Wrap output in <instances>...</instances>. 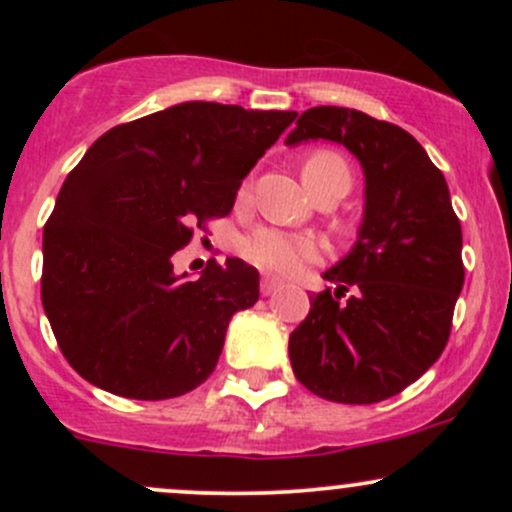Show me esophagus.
Listing matches in <instances>:
<instances>
[{
  "label": "esophagus",
  "instance_id": "34e87169",
  "mask_svg": "<svg viewBox=\"0 0 512 512\" xmlns=\"http://www.w3.org/2000/svg\"><path fill=\"white\" fill-rule=\"evenodd\" d=\"M281 286V281L279 279H274V276H264L262 279V296H272V293L279 289Z\"/></svg>",
  "mask_w": 512,
  "mask_h": 512
}]
</instances>
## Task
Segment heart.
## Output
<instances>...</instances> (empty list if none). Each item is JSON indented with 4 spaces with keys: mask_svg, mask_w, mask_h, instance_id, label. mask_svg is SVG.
<instances>
[{
    "mask_svg": "<svg viewBox=\"0 0 512 512\" xmlns=\"http://www.w3.org/2000/svg\"><path fill=\"white\" fill-rule=\"evenodd\" d=\"M303 182L315 197H344L354 182L349 161L334 149H315L303 161ZM250 195V187L240 190V199ZM315 243L303 236L279 231V228H257L243 240V255L260 269L274 274H289L298 264L315 257Z\"/></svg>",
    "mask_w": 512,
    "mask_h": 512,
    "instance_id": "obj_1",
    "label": "heart"
}]
</instances>
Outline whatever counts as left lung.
<instances>
[{
	"instance_id": "8db88e82",
	"label": "left lung",
	"mask_w": 512,
	"mask_h": 512,
	"mask_svg": "<svg viewBox=\"0 0 512 512\" xmlns=\"http://www.w3.org/2000/svg\"><path fill=\"white\" fill-rule=\"evenodd\" d=\"M344 144L366 173V216L354 250L310 296L289 339L298 383L339 404H375L419 380L443 354L464 284L462 226L448 182L424 146L392 122L320 105L286 144Z\"/></svg>"
}]
</instances>
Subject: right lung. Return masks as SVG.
<instances>
[{
  "instance_id": "right-lung-1",
  "label": "right lung",
  "mask_w": 512,
  "mask_h": 512,
  "mask_svg": "<svg viewBox=\"0 0 512 512\" xmlns=\"http://www.w3.org/2000/svg\"><path fill=\"white\" fill-rule=\"evenodd\" d=\"M293 120L192 101L91 144L45 223L40 276L57 346L81 378L156 402L214 373L233 313L260 298V274L228 257L190 281L173 255L231 214L240 182Z\"/></svg>"
}]
</instances>
